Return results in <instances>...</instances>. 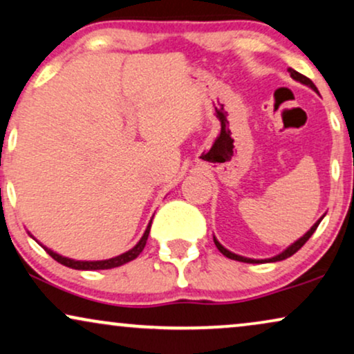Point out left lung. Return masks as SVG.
<instances>
[{"label":"left lung","mask_w":354,"mask_h":354,"mask_svg":"<svg viewBox=\"0 0 354 354\" xmlns=\"http://www.w3.org/2000/svg\"><path fill=\"white\" fill-rule=\"evenodd\" d=\"M288 71L290 73V77H292L294 80H297V82H301V83H304V84H307V86H310L312 89H314V91H317V86L314 83H312V80L310 78H307V77H304L302 73H299V71H296V70H292V68H288ZM322 221V218H320ZM320 221L319 222H315L314 225H312V229L307 232L306 235L302 236V239H299L296 243H292L290 245V247L286 250V252H283L281 254H277V257H274V258H270V259H250V258H243V257H240V254H235V253H232V252H229V250L227 248H223L221 243H218V241L214 239V243H216V247L218 248V252H221L222 254H225L227 258H230V259H236V261H243V263H270V261H281V259H286V258H289V257H292L294 253L296 252H299V250H301L304 245H306V241L310 239L312 236V234H314V232L317 230V227H319V223H320Z\"/></svg>","instance_id":"1"}]
</instances>
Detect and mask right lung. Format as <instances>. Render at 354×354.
<instances>
[{
  "instance_id": "right-lung-1",
  "label": "right lung",
  "mask_w": 354,
  "mask_h": 354,
  "mask_svg": "<svg viewBox=\"0 0 354 354\" xmlns=\"http://www.w3.org/2000/svg\"><path fill=\"white\" fill-rule=\"evenodd\" d=\"M149 234H150V225L147 227L144 236H142L140 241H138V243L132 250H129L127 253L119 254V257H115V258L104 259V261H75V259L60 257V254L53 253L52 250H48V248H46V252L50 254V257L55 259V261L60 263V265L73 268V270H111V268H118L120 265H124V263H129V261H132V259H136L138 254L142 253V250L145 248Z\"/></svg>"
}]
</instances>
